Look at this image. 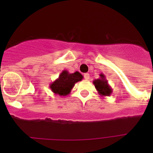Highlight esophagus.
I'll return each instance as SVG.
<instances>
[{
    "instance_id": "1",
    "label": "esophagus",
    "mask_w": 153,
    "mask_h": 153,
    "mask_svg": "<svg viewBox=\"0 0 153 153\" xmlns=\"http://www.w3.org/2000/svg\"><path fill=\"white\" fill-rule=\"evenodd\" d=\"M83 76H84V78L86 79H90V74H87V73H86V74H84V75H83Z\"/></svg>"
}]
</instances>
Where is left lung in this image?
I'll use <instances>...</instances> for the list:
<instances>
[{"label":"left lung","instance_id":"left-lung-1","mask_svg":"<svg viewBox=\"0 0 153 153\" xmlns=\"http://www.w3.org/2000/svg\"><path fill=\"white\" fill-rule=\"evenodd\" d=\"M93 83L99 94L102 97H109L113 93V89L108 83V80L103 74H100V78L94 79Z\"/></svg>","mask_w":153,"mask_h":153}]
</instances>
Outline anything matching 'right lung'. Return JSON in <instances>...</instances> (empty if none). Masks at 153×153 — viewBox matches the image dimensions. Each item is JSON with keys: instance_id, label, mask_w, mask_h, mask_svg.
I'll list each match as a JSON object with an SVG mask.
<instances>
[{"instance_id": "add662e5", "label": "right lung", "mask_w": 153, "mask_h": 153, "mask_svg": "<svg viewBox=\"0 0 153 153\" xmlns=\"http://www.w3.org/2000/svg\"><path fill=\"white\" fill-rule=\"evenodd\" d=\"M83 78V75L78 71L70 74L67 70H64L60 73L59 77L50 84V88L56 95L60 97L67 96L74 88L75 83L82 80Z\"/></svg>"}]
</instances>
